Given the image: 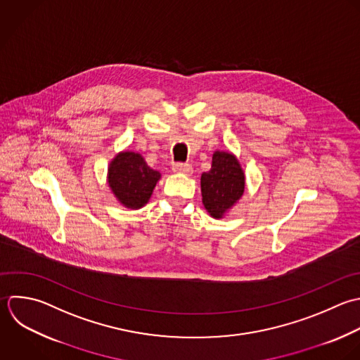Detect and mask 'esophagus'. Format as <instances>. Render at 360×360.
<instances>
[{
  "instance_id": "34e87169",
  "label": "esophagus",
  "mask_w": 360,
  "mask_h": 360,
  "mask_svg": "<svg viewBox=\"0 0 360 360\" xmlns=\"http://www.w3.org/2000/svg\"><path fill=\"white\" fill-rule=\"evenodd\" d=\"M172 169L174 172H178V174H185V175H191L192 174V167L189 164H182V162H176L172 165Z\"/></svg>"
}]
</instances>
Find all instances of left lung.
<instances>
[{
  "instance_id": "1",
  "label": "left lung",
  "mask_w": 360,
  "mask_h": 360,
  "mask_svg": "<svg viewBox=\"0 0 360 360\" xmlns=\"http://www.w3.org/2000/svg\"><path fill=\"white\" fill-rule=\"evenodd\" d=\"M202 202L214 219H221L243 196L245 175L236 155L216 151L209 172L200 178Z\"/></svg>"
}]
</instances>
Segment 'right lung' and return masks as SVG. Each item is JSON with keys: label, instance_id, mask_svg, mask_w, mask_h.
<instances>
[{"label": "right lung", "instance_id": "obj_1", "mask_svg": "<svg viewBox=\"0 0 360 360\" xmlns=\"http://www.w3.org/2000/svg\"><path fill=\"white\" fill-rule=\"evenodd\" d=\"M161 174L147 165L139 153H119L109 164L108 184L116 199L129 209L143 207Z\"/></svg>", "mask_w": 360, "mask_h": 360}]
</instances>
